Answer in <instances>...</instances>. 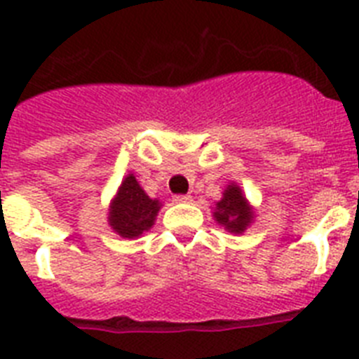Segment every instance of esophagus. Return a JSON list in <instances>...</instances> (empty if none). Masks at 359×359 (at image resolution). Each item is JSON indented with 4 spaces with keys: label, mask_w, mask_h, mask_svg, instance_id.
Returning a JSON list of instances; mask_svg holds the SVG:
<instances>
[{
    "label": "esophagus",
    "mask_w": 359,
    "mask_h": 359,
    "mask_svg": "<svg viewBox=\"0 0 359 359\" xmlns=\"http://www.w3.org/2000/svg\"><path fill=\"white\" fill-rule=\"evenodd\" d=\"M191 200L192 198L189 196V194H176V196H174V201H176V203H189Z\"/></svg>",
    "instance_id": "1"
}]
</instances>
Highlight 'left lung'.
Here are the masks:
<instances>
[{
	"label": "left lung",
	"instance_id": "left-lung-1",
	"mask_svg": "<svg viewBox=\"0 0 359 359\" xmlns=\"http://www.w3.org/2000/svg\"><path fill=\"white\" fill-rule=\"evenodd\" d=\"M215 220L229 233L240 235L253 222V207L248 203L240 187L231 183L224 191V198L216 203Z\"/></svg>",
	"mask_w": 359,
	"mask_h": 359
}]
</instances>
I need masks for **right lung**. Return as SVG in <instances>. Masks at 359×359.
<instances>
[{
	"label": "right lung",
	"mask_w": 359,
	"mask_h": 359,
	"mask_svg": "<svg viewBox=\"0 0 359 359\" xmlns=\"http://www.w3.org/2000/svg\"><path fill=\"white\" fill-rule=\"evenodd\" d=\"M159 209H161L159 200H152L148 196L135 176L128 174L109 205L108 222L111 229L123 238H137L150 231Z\"/></svg>",
	"instance_id": "1"
}]
</instances>
